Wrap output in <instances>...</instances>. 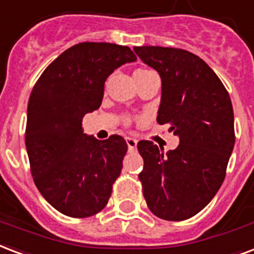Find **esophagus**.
<instances>
[{"label": "esophagus", "mask_w": 254, "mask_h": 254, "mask_svg": "<svg viewBox=\"0 0 254 254\" xmlns=\"http://www.w3.org/2000/svg\"><path fill=\"white\" fill-rule=\"evenodd\" d=\"M126 142H127L128 150H135V148H136V144H138V140H136V139L126 138Z\"/></svg>", "instance_id": "obj_1"}]
</instances>
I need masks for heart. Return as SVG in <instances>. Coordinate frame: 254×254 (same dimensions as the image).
Here are the masks:
<instances>
[{
  "instance_id": "1",
  "label": "heart",
  "mask_w": 254,
  "mask_h": 254,
  "mask_svg": "<svg viewBox=\"0 0 254 254\" xmlns=\"http://www.w3.org/2000/svg\"><path fill=\"white\" fill-rule=\"evenodd\" d=\"M147 72H150V70H147V69H138V70H135L134 75H139V73H147Z\"/></svg>"
}]
</instances>
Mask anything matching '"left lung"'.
Listing matches in <instances>:
<instances>
[{"label":"left lung","mask_w":254,"mask_h":254,"mask_svg":"<svg viewBox=\"0 0 254 254\" xmlns=\"http://www.w3.org/2000/svg\"><path fill=\"white\" fill-rule=\"evenodd\" d=\"M162 80L156 122L170 123L178 147L165 152L140 140L139 179L148 209L162 220H188L214 198L234 147V115L224 84L195 55L175 48L134 47Z\"/></svg>","instance_id":"1"}]
</instances>
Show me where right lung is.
Returning a JSON list of instances; mask_svg holds the SVG:
<instances>
[{
	"label": "right lung",
	"mask_w": 254,
	"mask_h": 254,
	"mask_svg": "<svg viewBox=\"0 0 254 254\" xmlns=\"http://www.w3.org/2000/svg\"><path fill=\"white\" fill-rule=\"evenodd\" d=\"M135 60L125 45L76 44L48 65L30 93L25 132L30 170L45 201L63 214L89 217L111 197L127 143L120 135L99 140L84 134L81 122L102 104L107 77Z\"/></svg>",
	"instance_id": "obj_1"
}]
</instances>
